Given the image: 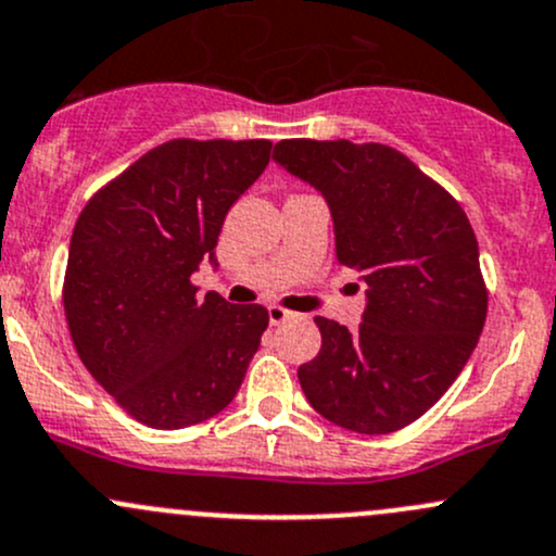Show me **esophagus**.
<instances>
[{
	"mask_svg": "<svg viewBox=\"0 0 556 556\" xmlns=\"http://www.w3.org/2000/svg\"><path fill=\"white\" fill-rule=\"evenodd\" d=\"M267 316H270L273 326H278V324H283V320H289L291 316H294V313L286 311V307H280V305H270V307H267Z\"/></svg>",
	"mask_w": 556,
	"mask_h": 556,
	"instance_id": "esophagus-1",
	"label": "esophagus"
}]
</instances>
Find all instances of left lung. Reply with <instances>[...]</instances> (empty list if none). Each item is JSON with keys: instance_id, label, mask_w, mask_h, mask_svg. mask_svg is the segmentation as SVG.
Returning <instances> with one entry per match:
<instances>
[{"instance_id": "1", "label": "left lung", "mask_w": 556, "mask_h": 556, "mask_svg": "<svg viewBox=\"0 0 556 556\" xmlns=\"http://www.w3.org/2000/svg\"><path fill=\"white\" fill-rule=\"evenodd\" d=\"M273 157L324 194L337 260L366 283L356 331L316 316L320 351L296 371L302 391L348 431H399L444 396L482 334L488 286L471 222L393 147L286 139Z\"/></svg>"}]
</instances>
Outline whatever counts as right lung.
<instances>
[{"label": "right lung", "instance_id": "right-lung-1", "mask_svg": "<svg viewBox=\"0 0 556 556\" xmlns=\"http://www.w3.org/2000/svg\"><path fill=\"white\" fill-rule=\"evenodd\" d=\"M265 139H174L141 154L79 214L64 313L77 356L130 417L160 431L219 415L267 329L262 305L198 296L230 205L270 163Z\"/></svg>", "mask_w": 556, "mask_h": 556}]
</instances>
